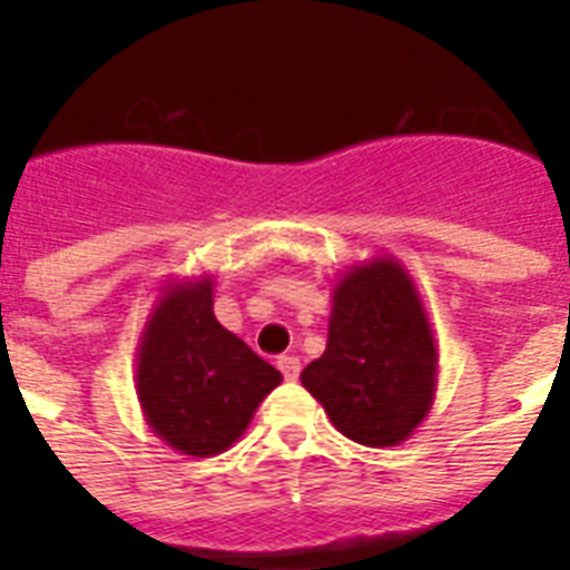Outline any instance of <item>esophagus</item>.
I'll use <instances>...</instances> for the list:
<instances>
[{"mask_svg":"<svg viewBox=\"0 0 570 570\" xmlns=\"http://www.w3.org/2000/svg\"><path fill=\"white\" fill-rule=\"evenodd\" d=\"M277 370L284 373L286 381H295L298 379V373H302V361L295 355H281L277 357Z\"/></svg>","mask_w":570,"mask_h":570,"instance_id":"34e87169","label":"esophagus"}]
</instances>
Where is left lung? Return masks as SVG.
Masks as SVG:
<instances>
[{
    "label": "left lung",
    "mask_w": 570,
    "mask_h": 570,
    "mask_svg": "<svg viewBox=\"0 0 570 570\" xmlns=\"http://www.w3.org/2000/svg\"><path fill=\"white\" fill-rule=\"evenodd\" d=\"M331 293L328 346L302 384L348 441L399 446L438 390V346L414 277L384 254L348 266Z\"/></svg>",
    "instance_id": "1"
}]
</instances>
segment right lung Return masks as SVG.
<instances>
[{"label": "right lung", "instance_id": "1", "mask_svg": "<svg viewBox=\"0 0 570 570\" xmlns=\"http://www.w3.org/2000/svg\"><path fill=\"white\" fill-rule=\"evenodd\" d=\"M213 286L209 275L168 281L136 352V393L147 425L195 459L230 450L284 379L215 320Z\"/></svg>", "mask_w": 570, "mask_h": 570}]
</instances>
